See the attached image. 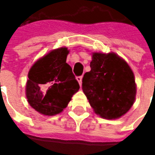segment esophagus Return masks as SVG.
I'll return each instance as SVG.
<instances>
[{
    "instance_id": "34e87169",
    "label": "esophagus",
    "mask_w": 155,
    "mask_h": 155,
    "mask_svg": "<svg viewBox=\"0 0 155 155\" xmlns=\"http://www.w3.org/2000/svg\"><path fill=\"white\" fill-rule=\"evenodd\" d=\"M82 79H83V77L82 76H79V77H77V80L78 81L79 84L82 85Z\"/></svg>"
}]
</instances>
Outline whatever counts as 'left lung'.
<instances>
[{
	"label": "left lung",
	"instance_id": "8db88e82",
	"mask_svg": "<svg viewBox=\"0 0 155 155\" xmlns=\"http://www.w3.org/2000/svg\"><path fill=\"white\" fill-rule=\"evenodd\" d=\"M91 70L84 75L83 91L96 114L116 119L128 112L135 99L134 73L115 53L94 52Z\"/></svg>",
	"mask_w": 155,
	"mask_h": 155
}]
</instances>
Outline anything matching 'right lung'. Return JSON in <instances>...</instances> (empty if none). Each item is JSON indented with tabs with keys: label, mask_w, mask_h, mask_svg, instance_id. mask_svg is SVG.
Returning <instances> with one entry per match:
<instances>
[{
	"label": "right lung",
	"mask_w": 155,
	"mask_h": 155,
	"mask_svg": "<svg viewBox=\"0 0 155 155\" xmlns=\"http://www.w3.org/2000/svg\"><path fill=\"white\" fill-rule=\"evenodd\" d=\"M69 51L61 47L39 58L28 72L26 94L29 104L40 114L53 116L66 108L79 84L66 63Z\"/></svg>",
	"instance_id": "obj_1"
}]
</instances>
